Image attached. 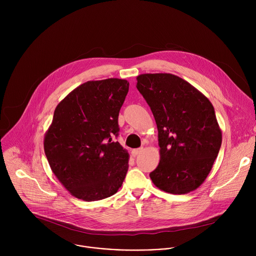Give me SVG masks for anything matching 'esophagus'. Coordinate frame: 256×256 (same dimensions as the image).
Here are the masks:
<instances>
[{
	"label": "esophagus",
	"mask_w": 256,
	"mask_h": 256,
	"mask_svg": "<svg viewBox=\"0 0 256 256\" xmlns=\"http://www.w3.org/2000/svg\"><path fill=\"white\" fill-rule=\"evenodd\" d=\"M140 152H142V148H140V149H134L132 151V155L134 156V157H136V155H138Z\"/></svg>",
	"instance_id": "1"
}]
</instances>
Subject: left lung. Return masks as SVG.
Listing matches in <instances>:
<instances>
[{
  "mask_svg": "<svg viewBox=\"0 0 256 256\" xmlns=\"http://www.w3.org/2000/svg\"><path fill=\"white\" fill-rule=\"evenodd\" d=\"M136 81L158 128L160 162L150 173L153 184L173 194L196 190L210 172L222 144L212 104L172 74H142Z\"/></svg>",
  "mask_w": 256,
  "mask_h": 256,
  "instance_id": "1",
  "label": "left lung"
}]
</instances>
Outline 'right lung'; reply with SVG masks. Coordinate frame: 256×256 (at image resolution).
I'll return each instance as SVG.
<instances>
[{"mask_svg": "<svg viewBox=\"0 0 256 256\" xmlns=\"http://www.w3.org/2000/svg\"><path fill=\"white\" fill-rule=\"evenodd\" d=\"M130 83L110 78L88 81L56 107L44 136V152L58 181L85 202L116 194L128 169V153L118 136V114Z\"/></svg>", "mask_w": 256, "mask_h": 256, "instance_id": "right-lung-1", "label": "right lung"}]
</instances>
